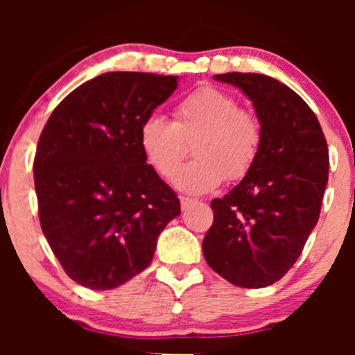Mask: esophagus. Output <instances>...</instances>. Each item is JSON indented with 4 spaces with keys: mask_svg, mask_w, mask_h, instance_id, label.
<instances>
[{
    "mask_svg": "<svg viewBox=\"0 0 355 355\" xmlns=\"http://www.w3.org/2000/svg\"><path fill=\"white\" fill-rule=\"evenodd\" d=\"M193 203H197L195 198H190V197H180V205H182V210L189 209L190 205H193Z\"/></svg>",
    "mask_w": 355,
    "mask_h": 355,
    "instance_id": "34e87169",
    "label": "esophagus"
}]
</instances>
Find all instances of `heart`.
<instances>
[{"label":"heart","instance_id":"obj_1","mask_svg":"<svg viewBox=\"0 0 355 355\" xmlns=\"http://www.w3.org/2000/svg\"><path fill=\"white\" fill-rule=\"evenodd\" d=\"M262 123L250 110L240 108L234 95L215 87H198L173 107V120L150 115L140 126L146 162L162 178H172L196 140L198 157L175 177L187 193H207L225 178L240 180L250 172L260 146Z\"/></svg>","mask_w":355,"mask_h":355}]
</instances>
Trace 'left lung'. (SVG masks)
Masks as SVG:
<instances>
[{
	"mask_svg": "<svg viewBox=\"0 0 355 355\" xmlns=\"http://www.w3.org/2000/svg\"><path fill=\"white\" fill-rule=\"evenodd\" d=\"M254 101L262 146L242 182L210 203L207 263L245 288L272 285L291 270L320 215L329 150L319 120L299 95L259 73L215 75Z\"/></svg>",
	"mask_w": 355,
	"mask_h": 355,
	"instance_id": "1",
	"label": "left lung"
}]
</instances>
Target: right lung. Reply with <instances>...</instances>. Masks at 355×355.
Segmentation results:
<instances>
[{"label":"right lung","mask_w":355,"mask_h":355,"mask_svg":"<svg viewBox=\"0 0 355 355\" xmlns=\"http://www.w3.org/2000/svg\"><path fill=\"white\" fill-rule=\"evenodd\" d=\"M177 76L112 71L53 110L35 155L40 225L70 279L110 291L152 262L157 239L180 215L177 193L140 146V126Z\"/></svg>","instance_id":"1"}]
</instances>
